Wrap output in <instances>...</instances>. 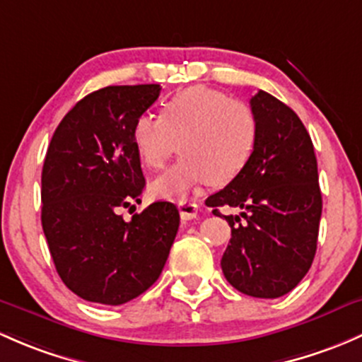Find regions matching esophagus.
<instances>
[{
  "mask_svg": "<svg viewBox=\"0 0 362 362\" xmlns=\"http://www.w3.org/2000/svg\"><path fill=\"white\" fill-rule=\"evenodd\" d=\"M178 210H180L182 220H192V218H196V216H197L199 206H197L196 203H191V201H184V203H180Z\"/></svg>",
  "mask_w": 362,
  "mask_h": 362,
  "instance_id": "obj_1",
  "label": "esophagus"
}]
</instances>
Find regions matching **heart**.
<instances>
[{
	"label": "heart",
	"instance_id": "1",
	"mask_svg": "<svg viewBox=\"0 0 362 362\" xmlns=\"http://www.w3.org/2000/svg\"><path fill=\"white\" fill-rule=\"evenodd\" d=\"M258 117L222 90L191 86L161 104L159 117L132 123V146L146 168L159 170L175 149L182 158L151 182L152 196L184 201L204 184L226 185L248 166L258 144Z\"/></svg>",
	"mask_w": 362,
	"mask_h": 362
}]
</instances>
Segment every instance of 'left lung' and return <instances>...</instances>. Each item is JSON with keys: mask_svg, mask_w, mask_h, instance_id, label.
<instances>
[{"mask_svg": "<svg viewBox=\"0 0 362 362\" xmlns=\"http://www.w3.org/2000/svg\"><path fill=\"white\" fill-rule=\"evenodd\" d=\"M250 105L260 127L253 158L206 206L216 216L220 206L245 210L243 224L239 215H222L232 232L220 262L226 279L245 295L277 298L303 279L317 248V159L310 135L286 104L260 90Z\"/></svg>", "mask_w": 362, "mask_h": 362, "instance_id": "obj_1", "label": "left lung"}]
</instances>
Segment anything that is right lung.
<instances>
[{
	"label": "right lung",
	"instance_id": "obj_1",
	"mask_svg": "<svg viewBox=\"0 0 362 362\" xmlns=\"http://www.w3.org/2000/svg\"><path fill=\"white\" fill-rule=\"evenodd\" d=\"M159 85L105 86L57 127L41 173V223L60 279L83 300L121 305L149 290L180 226L177 206L156 201L132 220L146 178L132 123L158 100ZM135 208V204H133Z\"/></svg>",
	"mask_w": 362,
	"mask_h": 362
}]
</instances>
